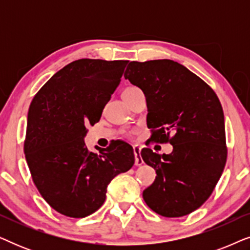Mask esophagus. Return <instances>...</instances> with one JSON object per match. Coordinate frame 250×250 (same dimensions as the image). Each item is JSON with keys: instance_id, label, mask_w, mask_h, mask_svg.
I'll return each mask as SVG.
<instances>
[{"instance_id": "obj_1", "label": "esophagus", "mask_w": 250, "mask_h": 250, "mask_svg": "<svg viewBox=\"0 0 250 250\" xmlns=\"http://www.w3.org/2000/svg\"><path fill=\"white\" fill-rule=\"evenodd\" d=\"M133 151H134V157H135V165L136 166L142 165L143 160L141 158V156H140V151H141V149H140L139 146H134V148H133Z\"/></svg>"}]
</instances>
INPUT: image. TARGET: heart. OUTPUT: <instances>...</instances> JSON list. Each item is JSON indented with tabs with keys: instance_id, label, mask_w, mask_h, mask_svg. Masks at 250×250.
Wrapping results in <instances>:
<instances>
[{
	"instance_id": "1",
	"label": "heart",
	"mask_w": 250,
	"mask_h": 250,
	"mask_svg": "<svg viewBox=\"0 0 250 250\" xmlns=\"http://www.w3.org/2000/svg\"><path fill=\"white\" fill-rule=\"evenodd\" d=\"M138 90H140V88H138V87H135V86H129V87H127V88H125V91L123 92V94H127V93H132V92H135V91H138Z\"/></svg>"
}]
</instances>
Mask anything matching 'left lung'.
<instances>
[{
  "label": "left lung",
  "instance_id": "8db88e82",
  "mask_svg": "<svg viewBox=\"0 0 250 250\" xmlns=\"http://www.w3.org/2000/svg\"><path fill=\"white\" fill-rule=\"evenodd\" d=\"M124 77L146 95L150 140L173 146L169 155L141 150L143 162L157 174L143 199L165 217L192 213L209 198L227 163L224 114L216 93L168 59L132 61Z\"/></svg>",
  "mask_w": 250,
  "mask_h": 250
}]
</instances>
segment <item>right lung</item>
<instances>
[{
	"instance_id": "right-lung-1",
	"label": "right lung",
	"mask_w": 250,
	"mask_h": 250,
	"mask_svg": "<svg viewBox=\"0 0 250 250\" xmlns=\"http://www.w3.org/2000/svg\"><path fill=\"white\" fill-rule=\"evenodd\" d=\"M127 60L80 59L53 75L29 105L23 151L44 200L68 217L88 216L102 206L116 175L134 165V151L115 141L88 151L87 126L100 121L121 83Z\"/></svg>"
}]
</instances>
